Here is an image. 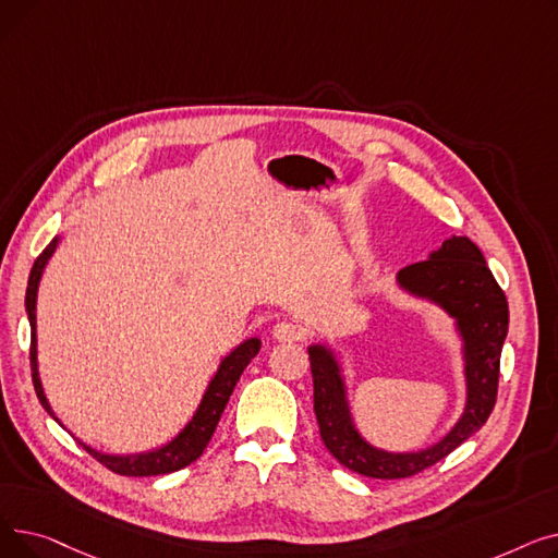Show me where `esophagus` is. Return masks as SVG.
Listing matches in <instances>:
<instances>
[{
    "mask_svg": "<svg viewBox=\"0 0 558 558\" xmlns=\"http://www.w3.org/2000/svg\"><path fill=\"white\" fill-rule=\"evenodd\" d=\"M274 339L282 341V343H294L303 339V328L294 320H278L274 326Z\"/></svg>",
    "mask_w": 558,
    "mask_h": 558,
    "instance_id": "1",
    "label": "esophagus"
}]
</instances>
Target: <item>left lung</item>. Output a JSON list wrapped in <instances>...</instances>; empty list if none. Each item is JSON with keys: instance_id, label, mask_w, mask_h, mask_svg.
<instances>
[{"instance_id": "left-lung-1", "label": "left lung", "mask_w": 558, "mask_h": 558, "mask_svg": "<svg viewBox=\"0 0 558 558\" xmlns=\"http://www.w3.org/2000/svg\"><path fill=\"white\" fill-rule=\"evenodd\" d=\"M400 287L429 299L457 318L463 339L468 402L461 421L436 446L423 452L391 454L368 446L348 414L339 364L324 345L310 348L314 414L328 452L348 471L373 480H404L446 459L490 416L497 400L500 355L509 330V305L482 251L468 238H450L429 259L398 274Z\"/></svg>"}]
</instances>
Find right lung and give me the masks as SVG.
<instances>
[{
    "mask_svg": "<svg viewBox=\"0 0 558 558\" xmlns=\"http://www.w3.org/2000/svg\"><path fill=\"white\" fill-rule=\"evenodd\" d=\"M58 240H51V244L36 257L34 269L28 274V284H26V314H28V324H32V348H28V360H32V377H34V389L38 393L40 404L47 409V412L53 416L51 407L45 398L40 377H38V357H36V296H38V282L43 276V269L47 259L51 257V253L56 251ZM259 353V339H248L242 345H238L232 353L221 362L217 375L213 377V383L205 391L194 418L187 423V427L173 438L171 444H167L160 450L146 452V454H135V457H112V454H101L93 448H87L85 444H81L87 452H90L101 465H106L108 471L117 473V475H126V477H154V475H167V473H175L181 468L190 465L192 461H196L203 450L208 448L210 438L217 429V423L223 414V409L232 396L234 385H238L240 375L244 373V368L248 366V362Z\"/></svg>",
    "mask_w": 558,
    "mask_h": 558,
    "instance_id": "obj_1",
    "label": "right lung"
}]
</instances>
